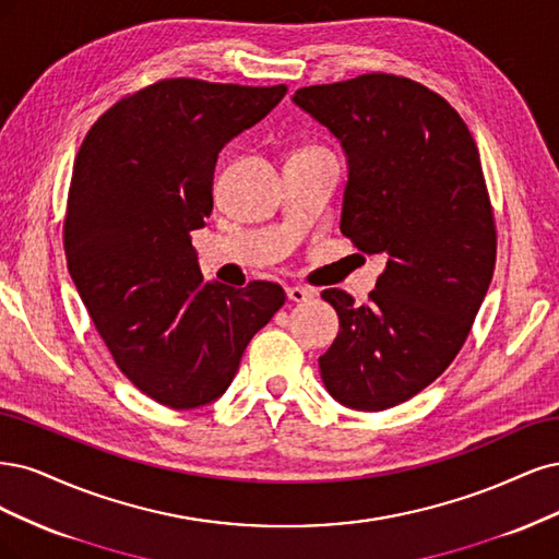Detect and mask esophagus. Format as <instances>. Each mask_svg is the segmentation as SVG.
Listing matches in <instances>:
<instances>
[{
  "label": "esophagus",
  "mask_w": 559,
  "mask_h": 559,
  "mask_svg": "<svg viewBox=\"0 0 559 559\" xmlns=\"http://www.w3.org/2000/svg\"><path fill=\"white\" fill-rule=\"evenodd\" d=\"M313 297L311 287H304V285H290L287 287V299L293 301H309Z\"/></svg>",
  "instance_id": "1"
}]
</instances>
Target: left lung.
<instances>
[{"mask_svg":"<svg viewBox=\"0 0 559 559\" xmlns=\"http://www.w3.org/2000/svg\"><path fill=\"white\" fill-rule=\"evenodd\" d=\"M293 99L348 153L344 237L388 253L369 304L322 290L338 316L322 383L357 411L397 406L453 362L492 281L497 225L476 141L453 106L406 76L373 71Z\"/></svg>","mask_w":559,"mask_h":559,"instance_id":"left-lung-1","label":"left lung"}]
</instances>
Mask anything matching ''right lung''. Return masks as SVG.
Returning <instances> with one entry per match:
<instances>
[{
    "instance_id": "add662e5",
    "label": "right lung",
    "mask_w": 559,
    "mask_h": 559,
    "mask_svg": "<svg viewBox=\"0 0 559 559\" xmlns=\"http://www.w3.org/2000/svg\"><path fill=\"white\" fill-rule=\"evenodd\" d=\"M285 93L162 79L118 99L81 143L62 229L69 274L118 369L157 404L218 400L285 304L278 283H204L192 248L221 148Z\"/></svg>"
}]
</instances>
